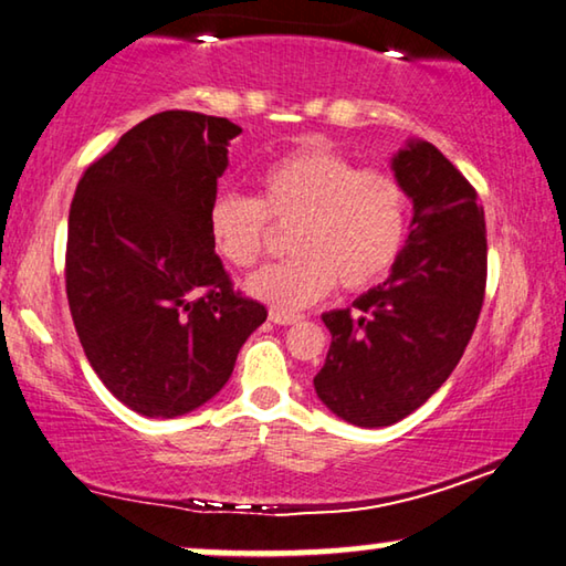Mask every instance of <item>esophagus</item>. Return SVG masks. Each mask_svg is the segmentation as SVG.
Wrapping results in <instances>:
<instances>
[{"mask_svg": "<svg viewBox=\"0 0 566 566\" xmlns=\"http://www.w3.org/2000/svg\"><path fill=\"white\" fill-rule=\"evenodd\" d=\"M269 319L274 322V325H294V322H300L297 315H284V312H269Z\"/></svg>", "mask_w": 566, "mask_h": 566, "instance_id": "34e87169", "label": "esophagus"}]
</instances>
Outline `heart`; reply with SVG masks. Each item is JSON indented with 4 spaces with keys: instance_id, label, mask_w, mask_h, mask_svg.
Wrapping results in <instances>:
<instances>
[{
    "instance_id": "b5f03b06",
    "label": "heart",
    "mask_w": 566,
    "mask_h": 566,
    "mask_svg": "<svg viewBox=\"0 0 566 566\" xmlns=\"http://www.w3.org/2000/svg\"><path fill=\"white\" fill-rule=\"evenodd\" d=\"M406 186L388 170L360 168L325 146H310L269 166L256 201L221 193L209 206V237L231 266L256 264L266 219L292 227L286 262L249 276L247 294L274 312L294 315L335 290L360 292L398 262L408 237Z\"/></svg>"
}]
</instances>
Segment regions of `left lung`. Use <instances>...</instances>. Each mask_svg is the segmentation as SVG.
<instances>
[{
    "label": "left lung",
    "mask_w": 566,
    "mask_h": 566,
    "mask_svg": "<svg viewBox=\"0 0 566 566\" xmlns=\"http://www.w3.org/2000/svg\"><path fill=\"white\" fill-rule=\"evenodd\" d=\"M412 201L410 234L388 280L322 315L332 345L317 398L360 428L418 410L459 365L486 290V221L476 191L428 140L390 158Z\"/></svg>",
    "instance_id": "left-lung-1"
}]
</instances>
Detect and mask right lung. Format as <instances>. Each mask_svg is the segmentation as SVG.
I'll use <instances>...</instances> for the list:
<instances>
[{
  "mask_svg": "<svg viewBox=\"0 0 566 566\" xmlns=\"http://www.w3.org/2000/svg\"><path fill=\"white\" fill-rule=\"evenodd\" d=\"M241 133L166 111L85 170L67 221V302L97 378L146 418H176L227 385L264 304L234 292L209 206Z\"/></svg>",
  "mask_w": 566,
  "mask_h": 566,
  "instance_id": "1",
  "label": "right lung"
}]
</instances>
